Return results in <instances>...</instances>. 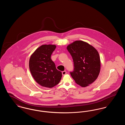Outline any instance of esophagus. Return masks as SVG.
I'll return each mask as SVG.
<instances>
[{
  "instance_id": "34e87169",
  "label": "esophagus",
  "mask_w": 125,
  "mask_h": 125,
  "mask_svg": "<svg viewBox=\"0 0 125 125\" xmlns=\"http://www.w3.org/2000/svg\"><path fill=\"white\" fill-rule=\"evenodd\" d=\"M62 73L63 75H65L66 74V72L65 71H64L62 72Z\"/></svg>"
}]
</instances>
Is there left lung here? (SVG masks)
<instances>
[{
	"label": "left lung",
	"instance_id": "8db88e82",
	"mask_svg": "<svg viewBox=\"0 0 125 125\" xmlns=\"http://www.w3.org/2000/svg\"><path fill=\"white\" fill-rule=\"evenodd\" d=\"M71 55L74 70L70 72L75 83L85 87L95 82L100 71V59L97 51L88 43L75 41L67 46Z\"/></svg>",
	"mask_w": 125,
	"mask_h": 125
}]
</instances>
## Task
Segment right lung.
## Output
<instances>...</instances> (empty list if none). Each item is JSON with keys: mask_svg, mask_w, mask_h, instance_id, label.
<instances>
[{"mask_svg": "<svg viewBox=\"0 0 125 125\" xmlns=\"http://www.w3.org/2000/svg\"><path fill=\"white\" fill-rule=\"evenodd\" d=\"M56 46L44 44L38 48L31 55L30 71L36 82L44 87L52 88L60 83L61 72L58 70L51 57Z\"/></svg>", "mask_w": 125, "mask_h": 125, "instance_id": "add662e5", "label": "right lung"}]
</instances>
